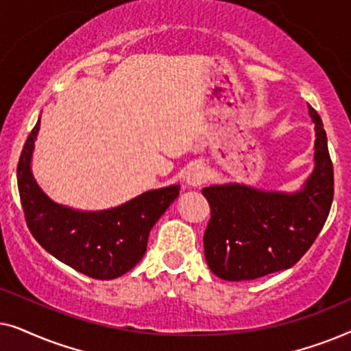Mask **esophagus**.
<instances>
[{
	"label": "esophagus",
	"instance_id": "34e87169",
	"mask_svg": "<svg viewBox=\"0 0 351 351\" xmlns=\"http://www.w3.org/2000/svg\"><path fill=\"white\" fill-rule=\"evenodd\" d=\"M184 179L190 186H199L206 180V167L201 162H193L186 167Z\"/></svg>",
	"mask_w": 351,
	"mask_h": 351
}]
</instances>
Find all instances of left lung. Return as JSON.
<instances>
[{"label": "left lung", "instance_id": "8db88e82", "mask_svg": "<svg viewBox=\"0 0 351 351\" xmlns=\"http://www.w3.org/2000/svg\"><path fill=\"white\" fill-rule=\"evenodd\" d=\"M308 114L316 129V166L300 193H267L237 184L203 189L210 206L204 256L222 280H257L294 267L324 227L334 199V167L323 121L311 105Z\"/></svg>", "mask_w": 351, "mask_h": 351}]
</instances>
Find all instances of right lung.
<instances>
[{
  "instance_id": "add662e5",
  "label": "right lung",
  "mask_w": 351,
  "mask_h": 351,
  "mask_svg": "<svg viewBox=\"0 0 351 351\" xmlns=\"http://www.w3.org/2000/svg\"><path fill=\"white\" fill-rule=\"evenodd\" d=\"M40 121L28 134L17 165V185L33 238L66 265L95 280H113L137 265L156 220L179 196V185L147 191L129 203L100 213L56 204L40 190L30 158Z\"/></svg>"
}]
</instances>
